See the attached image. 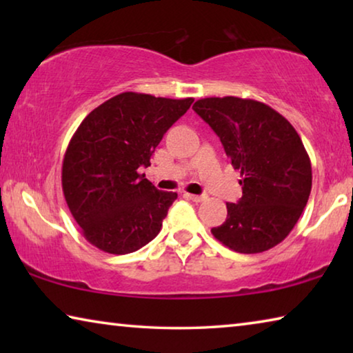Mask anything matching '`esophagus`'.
<instances>
[{"label": "esophagus", "mask_w": 353, "mask_h": 353, "mask_svg": "<svg viewBox=\"0 0 353 353\" xmlns=\"http://www.w3.org/2000/svg\"><path fill=\"white\" fill-rule=\"evenodd\" d=\"M185 198H188V199L194 201V202H202V201L205 199V196H204V194H191V193H185Z\"/></svg>", "instance_id": "obj_1"}]
</instances>
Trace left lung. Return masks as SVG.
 Returning <instances> with one entry per match:
<instances>
[{
  "mask_svg": "<svg viewBox=\"0 0 353 353\" xmlns=\"http://www.w3.org/2000/svg\"><path fill=\"white\" fill-rule=\"evenodd\" d=\"M193 110L216 132L243 177L241 199L227 202V219L213 227V236L240 254L277 246L301 218L312 191V162L301 137L288 119L255 99L204 98Z\"/></svg>",
  "mask_w": 353,
  "mask_h": 353,
  "instance_id": "8db88e82",
  "label": "left lung"
}]
</instances>
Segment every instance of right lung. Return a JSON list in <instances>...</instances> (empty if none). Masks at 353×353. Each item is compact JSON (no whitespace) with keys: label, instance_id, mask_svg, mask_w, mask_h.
<instances>
[{"label":"right lung","instance_id":"obj_1","mask_svg":"<svg viewBox=\"0 0 353 353\" xmlns=\"http://www.w3.org/2000/svg\"><path fill=\"white\" fill-rule=\"evenodd\" d=\"M193 101L124 92L83 118L65 151L62 190L94 248L130 254L159 235L177 193L157 190L140 168Z\"/></svg>","mask_w":353,"mask_h":353}]
</instances>
